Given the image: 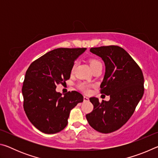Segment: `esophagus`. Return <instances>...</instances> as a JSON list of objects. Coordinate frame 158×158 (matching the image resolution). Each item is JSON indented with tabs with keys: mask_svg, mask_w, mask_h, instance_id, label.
I'll list each match as a JSON object with an SVG mask.
<instances>
[{
	"mask_svg": "<svg viewBox=\"0 0 158 158\" xmlns=\"http://www.w3.org/2000/svg\"><path fill=\"white\" fill-rule=\"evenodd\" d=\"M84 100L85 102H88V101H89V98H87L86 96H84Z\"/></svg>",
	"mask_w": 158,
	"mask_h": 158,
	"instance_id": "34e87169",
	"label": "esophagus"
}]
</instances>
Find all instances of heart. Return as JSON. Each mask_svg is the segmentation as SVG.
<instances>
[{
  "label": "heart",
  "mask_w": 158,
  "mask_h": 158,
  "mask_svg": "<svg viewBox=\"0 0 158 158\" xmlns=\"http://www.w3.org/2000/svg\"><path fill=\"white\" fill-rule=\"evenodd\" d=\"M89 63H90V67H91L92 69L93 68H95V66L102 64L100 61L98 59H96V58H90V59H89ZM76 65H77V62H74L73 63V66H72V69H71L72 72L74 71V68H75ZM77 87H78V89L80 90H81L82 92L86 93L89 92L90 84H88V83H85V82H79V84H77Z\"/></svg>",
  "instance_id": "heart-1"
}]
</instances>
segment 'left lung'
Wrapping results in <instances>:
<instances>
[{"mask_svg": "<svg viewBox=\"0 0 158 158\" xmlns=\"http://www.w3.org/2000/svg\"><path fill=\"white\" fill-rule=\"evenodd\" d=\"M90 51L105 62L106 71L100 93L110 96V100L100 102L97 98H90L93 110L85 117L98 132L111 133L126 123L142 98L143 73L129 53L118 46L93 47Z\"/></svg>", "mask_w": 158, "mask_h": 158, "instance_id": "8db88e82", "label": "left lung"}]
</instances>
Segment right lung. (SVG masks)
I'll return each instance as SVG.
<instances>
[{
    "label": "right lung",
    "mask_w": 158,
    "mask_h": 158,
    "mask_svg": "<svg viewBox=\"0 0 158 158\" xmlns=\"http://www.w3.org/2000/svg\"><path fill=\"white\" fill-rule=\"evenodd\" d=\"M85 48H58L37 58L28 67L23 83V109L28 118L37 130L55 134L68 125L69 112L84 100L79 92L62 94L57 85L70 77L74 60Z\"/></svg>",
    "instance_id": "obj_1"
}]
</instances>
